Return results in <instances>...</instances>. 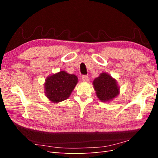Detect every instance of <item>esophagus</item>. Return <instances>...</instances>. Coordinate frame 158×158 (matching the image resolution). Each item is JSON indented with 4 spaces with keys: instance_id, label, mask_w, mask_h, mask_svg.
Here are the masks:
<instances>
[{
    "instance_id": "1",
    "label": "esophagus",
    "mask_w": 158,
    "mask_h": 158,
    "mask_svg": "<svg viewBox=\"0 0 158 158\" xmlns=\"http://www.w3.org/2000/svg\"><path fill=\"white\" fill-rule=\"evenodd\" d=\"M82 80H83V81H84V82H88L89 81L88 76H87V75L82 76Z\"/></svg>"
}]
</instances>
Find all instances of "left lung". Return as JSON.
Returning <instances> with one entry per match:
<instances>
[{
    "label": "left lung",
    "instance_id": "obj_1",
    "mask_svg": "<svg viewBox=\"0 0 158 158\" xmlns=\"http://www.w3.org/2000/svg\"><path fill=\"white\" fill-rule=\"evenodd\" d=\"M96 96L100 101L109 102L119 94L117 81L108 73H102L93 81Z\"/></svg>",
    "mask_w": 158,
    "mask_h": 158
}]
</instances>
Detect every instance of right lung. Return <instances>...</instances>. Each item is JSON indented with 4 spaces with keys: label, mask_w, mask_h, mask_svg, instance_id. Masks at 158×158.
Segmentation results:
<instances>
[{
    "label": "right lung",
    "mask_w": 158,
    "mask_h": 158,
    "mask_svg": "<svg viewBox=\"0 0 158 158\" xmlns=\"http://www.w3.org/2000/svg\"><path fill=\"white\" fill-rule=\"evenodd\" d=\"M78 78L62 70L47 77L45 82V93L50 101L54 103L62 102L67 99L75 88Z\"/></svg>",
    "instance_id": "1"
}]
</instances>
